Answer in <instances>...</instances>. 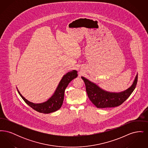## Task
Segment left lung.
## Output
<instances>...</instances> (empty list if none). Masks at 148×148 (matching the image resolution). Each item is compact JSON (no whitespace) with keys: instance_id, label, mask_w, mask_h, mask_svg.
<instances>
[{"instance_id":"left-lung-1","label":"left lung","mask_w":148,"mask_h":148,"mask_svg":"<svg viewBox=\"0 0 148 148\" xmlns=\"http://www.w3.org/2000/svg\"><path fill=\"white\" fill-rule=\"evenodd\" d=\"M82 79L84 82L88 98L94 106L98 108H113L123 103L133 92L138 82V74L132 85L120 92L106 91L84 77H82Z\"/></svg>"}]
</instances>
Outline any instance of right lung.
Instances as JSON below:
<instances>
[{
    "instance_id": "right-lung-1",
    "label": "right lung",
    "mask_w": 148,
    "mask_h": 148,
    "mask_svg": "<svg viewBox=\"0 0 148 148\" xmlns=\"http://www.w3.org/2000/svg\"><path fill=\"white\" fill-rule=\"evenodd\" d=\"M77 77V71L76 70L66 73L60 80L53 94L47 101L40 103L29 101L21 95L17 87L16 89L20 96L29 106L39 113L49 114L56 112L61 108L63 103L65 89L71 81Z\"/></svg>"
}]
</instances>
